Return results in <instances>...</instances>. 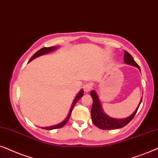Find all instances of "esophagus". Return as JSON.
<instances>
[{"instance_id": "34e87169", "label": "esophagus", "mask_w": 158, "mask_h": 158, "mask_svg": "<svg viewBox=\"0 0 158 158\" xmlns=\"http://www.w3.org/2000/svg\"><path fill=\"white\" fill-rule=\"evenodd\" d=\"M84 90H85V92L86 93H87V92H89L90 90L92 89V86L90 84H86V85L84 86Z\"/></svg>"}]
</instances>
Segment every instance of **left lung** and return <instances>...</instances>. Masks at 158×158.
<instances>
[{"label": "left lung", "instance_id": "1", "mask_svg": "<svg viewBox=\"0 0 158 158\" xmlns=\"http://www.w3.org/2000/svg\"><path fill=\"white\" fill-rule=\"evenodd\" d=\"M124 63L128 65H131L134 67L139 69L140 71V68L139 65L135 62L134 58L127 51L124 50ZM92 99H93V104H92V110H91V116H92V121L97 127L101 129H120L125 127L127 125L130 121L133 119L134 115H136L137 112L141 102H142V98L141 99L139 103L137 108L135 111L132 113L129 117L126 118L122 119H117L113 118L109 116L104 112L103 109L102 108V105L100 103V98L97 94L96 91L94 89L92 90L90 92Z\"/></svg>", "mask_w": 158, "mask_h": 158}]
</instances>
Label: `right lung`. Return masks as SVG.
I'll return each mask as SVG.
<instances>
[{"label":"right lung","instance_id":"right-lung-1","mask_svg":"<svg viewBox=\"0 0 158 158\" xmlns=\"http://www.w3.org/2000/svg\"><path fill=\"white\" fill-rule=\"evenodd\" d=\"M58 47H57V46H52V47L42 48V49L39 50L38 51L35 52V53L32 56H31V58H30V60H29V62L31 61V60L35 59V58L39 57V56H43V55L48 54V53H49V52H50L54 51V50H56V49H58ZM83 94H84V90L83 89H81L80 91H79V93L77 94V95L76 96V98H74V100H73L72 106H71V107L70 111H69L68 115H67V117L66 118V119H65L64 121H63L61 123H58V124H57V125L52 126V127H42V129H46V130H52V129H60V128H61V127H64V126L67 123V121H69V118H70V116H71V112H72V110H73V107H74V106H75V104L77 103V101L79 100V99L81 98V97L83 96Z\"/></svg>","mask_w":158,"mask_h":158}]
</instances>
